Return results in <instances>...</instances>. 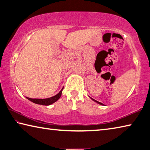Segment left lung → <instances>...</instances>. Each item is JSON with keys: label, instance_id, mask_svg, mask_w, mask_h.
Here are the masks:
<instances>
[{"label": "left lung", "instance_id": "left-lung-1", "mask_svg": "<svg viewBox=\"0 0 150 150\" xmlns=\"http://www.w3.org/2000/svg\"><path fill=\"white\" fill-rule=\"evenodd\" d=\"M94 101H95V102H96V103H98V104H100V105H103V103H100V102H98V101H96V100H94V99H93Z\"/></svg>", "mask_w": 150, "mask_h": 150}]
</instances>
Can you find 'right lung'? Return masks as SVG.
<instances>
[{
	"instance_id": "right-lung-1",
	"label": "right lung",
	"mask_w": 150,
	"mask_h": 150,
	"mask_svg": "<svg viewBox=\"0 0 150 150\" xmlns=\"http://www.w3.org/2000/svg\"><path fill=\"white\" fill-rule=\"evenodd\" d=\"M63 88L60 91V92L59 93L57 94L56 95L52 96V97L48 98H43V99H40V98H28V97H26V98L29 100L32 101V102H33L34 103L38 104V105H42L47 106V105H52V104H53L55 102H56V101L58 99H59V98H60L61 95H62Z\"/></svg>"
}]
</instances>
